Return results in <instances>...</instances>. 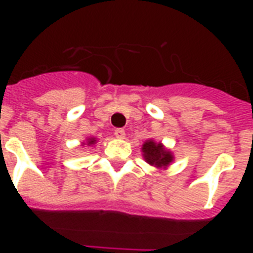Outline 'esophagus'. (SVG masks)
Returning <instances> with one entry per match:
<instances>
[{"label":"esophagus","instance_id":"34e87169","mask_svg":"<svg viewBox=\"0 0 253 253\" xmlns=\"http://www.w3.org/2000/svg\"><path fill=\"white\" fill-rule=\"evenodd\" d=\"M114 135L118 139H125V135H126V132H125V130H123V128H117V130L114 131Z\"/></svg>","mask_w":253,"mask_h":253}]
</instances>
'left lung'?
Segmentation results:
<instances>
[{"label":"left lung","mask_w":253,"mask_h":253,"mask_svg":"<svg viewBox=\"0 0 253 253\" xmlns=\"http://www.w3.org/2000/svg\"><path fill=\"white\" fill-rule=\"evenodd\" d=\"M143 158L150 166L156 168H167L173 162V155L170 151L166 150L162 143L154 142L152 139L146 140L142 146Z\"/></svg>","instance_id":"1"}]
</instances>
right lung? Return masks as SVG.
I'll list each match as a JSON object with an SVG mask.
<instances>
[{
	"label": "right lung",
	"instance_id": "add662e5",
	"mask_svg": "<svg viewBox=\"0 0 253 253\" xmlns=\"http://www.w3.org/2000/svg\"><path fill=\"white\" fill-rule=\"evenodd\" d=\"M94 143H95V138H87V140H86L87 146H93ZM84 144H85V143H84Z\"/></svg>",
	"mask_w": 253,
	"mask_h": 253
}]
</instances>
